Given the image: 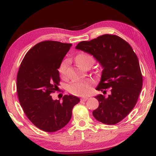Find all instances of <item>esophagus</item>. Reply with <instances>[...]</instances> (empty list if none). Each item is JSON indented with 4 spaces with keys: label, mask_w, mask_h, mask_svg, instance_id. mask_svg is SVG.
Returning a JSON list of instances; mask_svg holds the SVG:
<instances>
[{
    "label": "esophagus",
    "mask_w": 156,
    "mask_h": 156,
    "mask_svg": "<svg viewBox=\"0 0 156 156\" xmlns=\"http://www.w3.org/2000/svg\"><path fill=\"white\" fill-rule=\"evenodd\" d=\"M88 99V97H84V98H81L80 99V100H81V102H85V101H86Z\"/></svg>",
    "instance_id": "obj_1"
}]
</instances>
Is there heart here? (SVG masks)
Masks as SVG:
<instances>
[{
    "label": "heart",
    "mask_w": 156,
    "mask_h": 156,
    "mask_svg": "<svg viewBox=\"0 0 156 156\" xmlns=\"http://www.w3.org/2000/svg\"><path fill=\"white\" fill-rule=\"evenodd\" d=\"M76 62L82 67H84L86 65L94 63L95 60L90 54L86 53H80L77 54L75 58ZM68 66V60H64L60 64L58 72L61 76H65L67 73V68ZM91 80H86L83 81L74 82L68 86V90L72 94L83 96L88 94L91 89V85L92 84Z\"/></svg>",
    "instance_id": "obj_1"
}]
</instances>
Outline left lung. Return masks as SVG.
<instances>
[{
	"instance_id": "obj_1",
	"label": "left lung",
	"mask_w": 156,
	"mask_h": 156,
	"mask_svg": "<svg viewBox=\"0 0 156 156\" xmlns=\"http://www.w3.org/2000/svg\"><path fill=\"white\" fill-rule=\"evenodd\" d=\"M76 48L92 54L103 68L97 90L110 89L108 97L95 98L99 106L92 114L98 121L114 125L134 108L142 88L143 78L138 58L128 43L118 36L104 34L79 42Z\"/></svg>"
}]
</instances>
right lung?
Wrapping results in <instances>:
<instances>
[{"instance_id": "right-lung-1", "label": "right lung", "mask_w": 156, "mask_h": 156, "mask_svg": "<svg viewBox=\"0 0 156 156\" xmlns=\"http://www.w3.org/2000/svg\"><path fill=\"white\" fill-rule=\"evenodd\" d=\"M72 44L46 41L34 45L22 61L17 74L16 90L20 106L32 124L54 132L64 128L72 117L80 98L64 95L62 102L50 96L59 86V68Z\"/></svg>"}]
</instances>
